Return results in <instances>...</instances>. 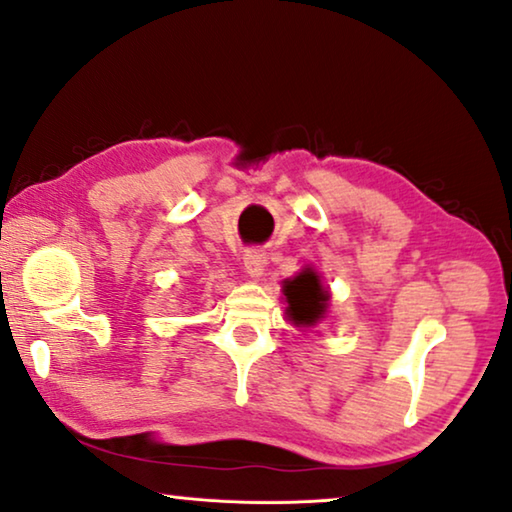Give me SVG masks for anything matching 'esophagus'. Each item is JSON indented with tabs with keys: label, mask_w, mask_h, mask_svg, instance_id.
Returning a JSON list of instances; mask_svg holds the SVG:
<instances>
[{
	"label": "esophagus",
	"mask_w": 512,
	"mask_h": 512,
	"mask_svg": "<svg viewBox=\"0 0 512 512\" xmlns=\"http://www.w3.org/2000/svg\"><path fill=\"white\" fill-rule=\"evenodd\" d=\"M264 264H266V253L262 248H248L243 253V266H246V273L253 278H259L264 273Z\"/></svg>",
	"instance_id": "esophagus-1"
}]
</instances>
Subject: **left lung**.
<instances>
[{
  "label": "left lung",
  "instance_id": "left-lung-1",
  "mask_svg": "<svg viewBox=\"0 0 512 512\" xmlns=\"http://www.w3.org/2000/svg\"><path fill=\"white\" fill-rule=\"evenodd\" d=\"M285 296L289 303V317L294 324L301 326L317 324L326 312V301H329V294L322 289L319 276L310 269L285 282Z\"/></svg>",
  "mask_w": 512,
  "mask_h": 512
}]
</instances>
